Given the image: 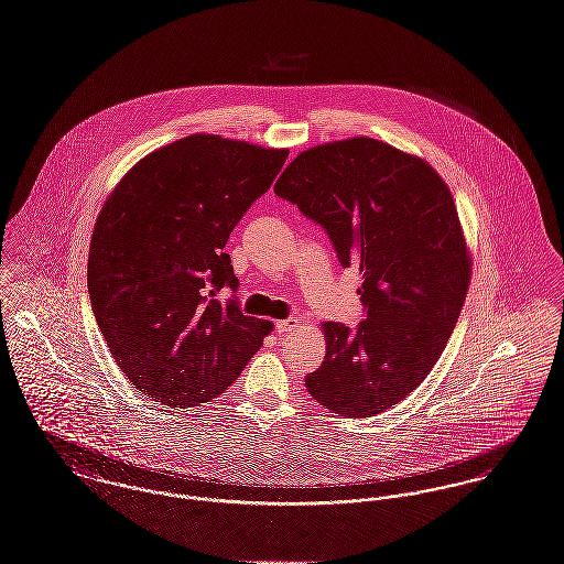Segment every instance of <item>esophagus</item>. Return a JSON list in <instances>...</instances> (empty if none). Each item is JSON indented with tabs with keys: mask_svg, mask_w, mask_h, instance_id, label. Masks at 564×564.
Returning <instances> with one entry per match:
<instances>
[{
	"mask_svg": "<svg viewBox=\"0 0 564 564\" xmlns=\"http://www.w3.org/2000/svg\"><path fill=\"white\" fill-rule=\"evenodd\" d=\"M300 323H302V316H300V314H291L289 318L278 321V323H275V329H278V334H286V332L295 329Z\"/></svg>",
	"mask_w": 564,
	"mask_h": 564,
	"instance_id": "34e87169",
	"label": "esophagus"
}]
</instances>
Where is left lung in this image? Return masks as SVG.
Masks as SVG:
<instances>
[{"instance_id":"obj_1","label":"left lung","mask_w":564,"mask_h":564,"mask_svg":"<svg viewBox=\"0 0 564 564\" xmlns=\"http://www.w3.org/2000/svg\"><path fill=\"white\" fill-rule=\"evenodd\" d=\"M273 192L318 224L364 280V318L354 329L323 323L327 351L306 375L307 392L351 417L401 403L446 349L469 286L451 189L426 161L354 138L297 154Z\"/></svg>"}]
</instances>
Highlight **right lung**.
<instances>
[{
  "mask_svg": "<svg viewBox=\"0 0 564 564\" xmlns=\"http://www.w3.org/2000/svg\"><path fill=\"white\" fill-rule=\"evenodd\" d=\"M289 151L196 133L144 156L97 217L88 293L129 381L167 408L213 401L262 347L271 323L248 316L224 252Z\"/></svg>",
  "mask_w": 564,
  "mask_h": 564,
  "instance_id": "add662e5",
  "label": "right lung"
}]
</instances>
